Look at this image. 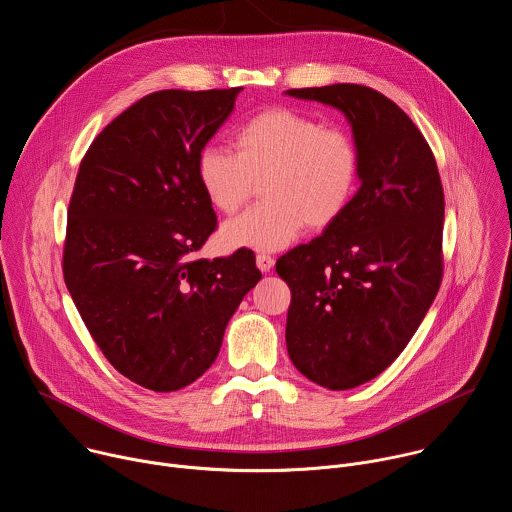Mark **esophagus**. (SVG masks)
Wrapping results in <instances>:
<instances>
[{
  "label": "esophagus",
  "instance_id": "34e87169",
  "mask_svg": "<svg viewBox=\"0 0 512 512\" xmlns=\"http://www.w3.org/2000/svg\"><path fill=\"white\" fill-rule=\"evenodd\" d=\"M255 261H257V267H259L263 273H269V271L273 269V265H275V259H273L269 253H257Z\"/></svg>",
  "mask_w": 512,
  "mask_h": 512
}]
</instances>
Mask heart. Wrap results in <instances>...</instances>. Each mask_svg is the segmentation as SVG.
Instances as JSON below:
<instances>
[{
    "instance_id": "heart-1",
    "label": "heart",
    "mask_w": 512,
    "mask_h": 512,
    "mask_svg": "<svg viewBox=\"0 0 512 512\" xmlns=\"http://www.w3.org/2000/svg\"><path fill=\"white\" fill-rule=\"evenodd\" d=\"M235 154L207 146L197 156V181L209 205L237 213L263 181V203L229 221L221 243L229 249L279 251L305 225L325 229L352 205L360 187V150L342 128L291 108H269L239 126Z\"/></svg>"
}]
</instances>
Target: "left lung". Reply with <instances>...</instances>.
<instances>
[{"label":"left lung","mask_w":512,"mask_h":512,"mask_svg":"<svg viewBox=\"0 0 512 512\" xmlns=\"http://www.w3.org/2000/svg\"><path fill=\"white\" fill-rule=\"evenodd\" d=\"M337 108L360 150V189L325 231L277 259L291 289L293 366L329 390L380 376L408 346L442 281L444 191L434 154L384 94L360 84L287 90Z\"/></svg>","instance_id":"1"}]
</instances>
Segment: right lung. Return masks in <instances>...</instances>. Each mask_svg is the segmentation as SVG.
<instances>
[{
	"label": "right lung",
	"mask_w": 512,
	"mask_h": 512,
	"mask_svg": "<svg viewBox=\"0 0 512 512\" xmlns=\"http://www.w3.org/2000/svg\"><path fill=\"white\" fill-rule=\"evenodd\" d=\"M241 90L152 92L96 136L78 168L64 281L106 360L152 392L181 390L213 366L261 279L249 251L193 257L217 227L197 156Z\"/></svg>",
	"instance_id": "add662e5"
}]
</instances>
